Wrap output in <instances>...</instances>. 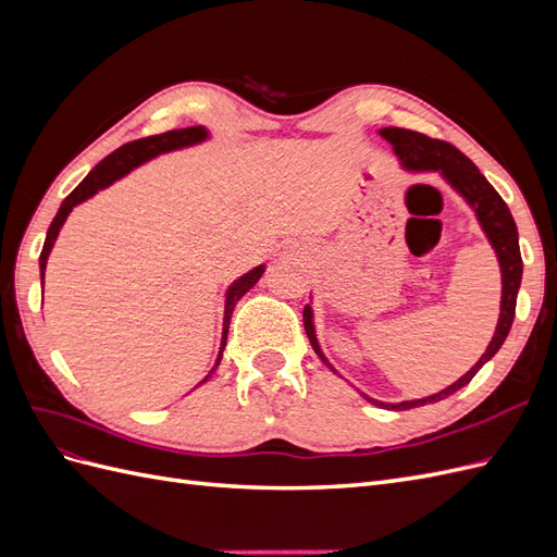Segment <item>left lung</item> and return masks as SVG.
Segmentation results:
<instances>
[{"instance_id":"obj_1","label":"left lung","mask_w":557,"mask_h":557,"mask_svg":"<svg viewBox=\"0 0 557 557\" xmlns=\"http://www.w3.org/2000/svg\"><path fill=\"white\" fill-rule=\"evenodd\" d=\"M381 134L393 144L397 158L401 160L404 166H407V170H411V172H440L453 185V188L469 201L471 209H474L476 215H479L481 227L485 230L487 239H491L493 248L497 250L499 267H502V313H499V320H497L495 336H493L491 346L485 348L481 360L474 367H471L460 381H455L453 385L446 387V391L430 395L425 399L401 401V404H385V401H376V399L364 395L369 401L376 404V407L404 411V409L423 407V404L446 399L448 395L458 393L460 387H465L471 379H474L479 369L502 348L504 339H507V334L513 325L516 297H518L520 278H522V258H520V246H518L516 221H513V215L507 207V201L499 197V193L479 172V166L471 162L465 153H460V150L450 146L448 141L432 139V137H428V134H420V132H413V129L383 127ZM311 318H313L311 307H305V330L309 334V342H311L313 350L318 352V358L327 362L325 356H323V350H320V346L315 342ZM327 367L334 369L330 362H327Z\"/></svg>"}]
</instances>
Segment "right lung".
Returning a JSON list of instances; mask_svg holds the SVG:
<instances>
[{
	"mask_svg": "<svg viewBox=\"0 0 557 557\" xmlns=\"http://www.w3.org/2000/svg\"><path fill=\"white\" fill-rule=\"evenodd\" d=\"M207 139V129L201 125H195V127H185V129H172V132H164V134H153V137H146V139H137V141H129L125 146H121L117 150H113L111 156H107L102 162H99L95 170L83 178L78 183V188L74 193L66 195V199L62 201V207L58 211V215L53 218V223H50L48 227V234H46V242H44V250L39 256V267H41V283H44V272H46V260H48V252L50 248H53L58 234H60V227L62 223L66 221V215H70V211L81 205L83 199L92 197L97 190L107 188V185H111L115 178L125 176L129 170H134V166H139L141 162L156 158L160 153H166V150H174V148H183V146H193V144H199ZM264 272V267H256L250 269L248 274H244L242 278L234 281L230 285L227 290V299H225V320H223V344H221V352H218V360H215V367L218 362H221L223 358V348H225V342H227V330H230V318H232V311L234 307H237V301L252 288L260 281ZM215 367L209 372V376L215 372ZM207 376V379H209ZM205 379V381H207ZM201 381V383H205Z\"/></svg>",
	"mask_w": 557,
	"mask_h": 557,
	"instance_id": "1",
	"label": "right lung"
}]
</instances>
